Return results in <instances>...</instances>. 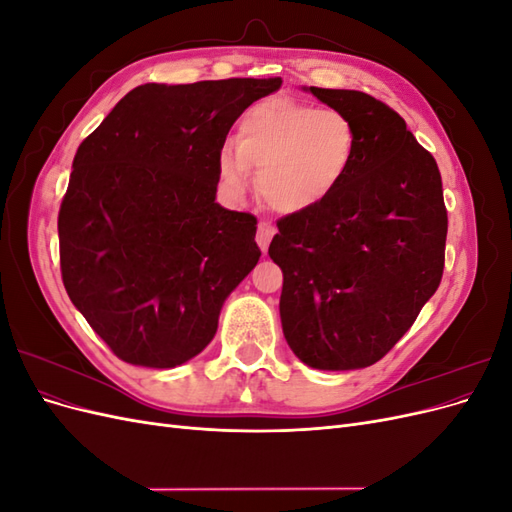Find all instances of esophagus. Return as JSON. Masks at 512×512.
Masks as SVG:
<instances>
[{
	"label": "esophagus",
	"instance_id": "1",
	"mask_svg": "<svg viewBox=\"0 0 512 512\" xmlns=\"http://www.w3.org/2000/svg\"><path fill=\"white\" fill-rule=\"evenodd\" d=\"M273 235H275V228H273L269 222H260V224H258L256 243H258V247H260V250L265 252V254H267V250H269V243H271Z\"/></svg>",
	"mask_w": 512,
	"mask_h": 512
}]
</instances>
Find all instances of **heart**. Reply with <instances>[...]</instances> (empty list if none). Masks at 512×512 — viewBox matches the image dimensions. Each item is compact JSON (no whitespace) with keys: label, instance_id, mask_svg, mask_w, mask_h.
Instances as JSON below:
<instances>
[{"label":"heart","instance_id":"1","mask_svg":"<svg viewBox=\"0 0 512 512\" xmlns=\"http://www.w3.org/2000/svg\"><path fill=\"white\" fill-rule=\"evenodd\" d=\"M359 134L335 108L271 98L247 108L239 138L218 149V173L232 196H243L260 170V194L280 213L318 209L348 179Z\"/></svg>","mask_w":512,"mask_h":512}]
</instances>
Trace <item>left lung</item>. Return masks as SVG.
<instances>
[{
	"label": "left lung",
	"instance_id": "left-lung-1",
	"mask_svg": "<svg viewBox=\"0 0 512 512\" xmlns=\"http://www.w3.org/2000/svg\"><path fill=\"white\" fill-rule=\"evenodd\" d=\"M303 91L352 119L359 149L327 203L277 222L269 256L284 273L282 329L309 367L363 369L404 337L440 286L442 177L393 108L354 89Z\"/></svg>",
	"mask_w": 512,
	"mask_h": 512
}]
</instances>
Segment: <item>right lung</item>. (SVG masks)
Instances as JSON below:
<instances>
[{"label":"right lung","instance_id":"1","mask_svg":"<svg viewBox=\"0 0 512 512\" xmlns=\"http://www.w3.org/2000/svg\"><path fill=\"white\" fill-rule=\"evenodd\" d=\"M282 79L147 83L81 143L59 209L61 277L121 361L188 363L260 258L256 218L215 203L218 149Z\"/></svg>","mask_w":512,"mask_h":512}]
</instances>
